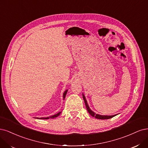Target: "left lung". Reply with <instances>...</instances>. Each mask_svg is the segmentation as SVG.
I'll return each instance as SVG.
<instances>
[{
  "label": "left lung",
  "instance_id": "8db88e82",
  "mask_svg": "<svg viewBox=\"0 0 148 148\" xmlns=\"http://www.w3.org/2000/svg\"><path fill=\"white\" fill-rule=\"evenodd\" d=\"M82 97H83V98H84V102H85V106H86V108L87 109L88 112H89V114L91 115L92 117H95V118L97 119H111V118H112L113 117H114L116 115H114V116H101V115H99V114H95L94 112H93L91 109H90L88 104H87V100L86 99H85V97L84 95V94H82Z\"/></svg>",
  "mask_w": 148,
  "mask_h": 148
}]
</instances>
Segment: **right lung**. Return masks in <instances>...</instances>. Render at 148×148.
Segmentation results:
<instances>
[{"label":"right lung","instance_id":"1","mask_svg":"<svg viewBox=\"0 0 148 148\" xmlns=\"http://www.w3.org/2000/svg\"><path fill=\"white\" fill-rule=\"evenodd\" d=\"M67 92H68V90H66V91H65V92H64V94H63V98H64V99L65 98L66 95V93H67ZM61 112H58V114H55V115H53V116H52L47 117H41V118H40V119H53V118H55V117H58L59 115H60ZM39 119H40V118H39Z\"/></svg>","mask_w":148,"mask_h":148}]
</instances>
